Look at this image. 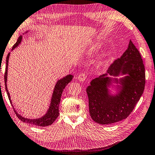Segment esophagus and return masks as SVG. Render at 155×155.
<instances>
[{
  "mask_svg": "<svg viewBox=\"0 0 155 155\" xmlns=\"http://www.w3.org/2000/svg\"><path fill=\"white\" fill-rule=\"evenodd\" d=\"M86 78H87V75L85 74H84V73H81V74L78 76V79L79 81H85Z\"/></svg>",
  "mask_w": 155,
  "mask_h": 155,
  "instance_id": "34e87169",
  "label": "esophagus"
}]
</instances>
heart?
Returning a JSON list of instances; mask_svg holds the SVG:
<instances>
[{"label": "heart", "mask_w": 155, "mask_h": 155, "mask_svg": "<svg viewBox=\"0 0 155 155\" xmlns=\"http://www.w3.org/2000/svg\"><path fill=\"white\" fill-rule=\"evenodd\" d=\"M102 47H103V44L100 42H95L91 44V46H90V48H88L87 50V53L89 54H93V53H96L98 51H99L102 48ZM101 63V64H103L104 61H100Z\"/></svg>", "instance_id": "b5f03b06"}]
</instances>
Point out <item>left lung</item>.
<instances>
[{
	"label": "left lung",
	"mask_w": 155,
	"mask_h": 155,
	"mask_svg": "<svg viewBox=\"0 0 155 155\" xmlns=\"http://www.w3.org/2000/svg\"><path fill=\"white\" fill-rule=\"evenodd\" d=\"M145 83L142 59L130 40L107 74L94 78L86 89L91 119L100 124H110L127 118L143 94Z\"/></svg>",
	"instance_id": "1"
}]
</instances>
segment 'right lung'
Instances as JSON below:
<instances>
[{
  "instance_id": "add662e5",
  "label": "right lung",
  "mask_w": 155,
  "mask_h": 155,
  "mask_svg": "<svg viewBox=\"0 0 155 155\" xmlns=\"http://www.w3.org/2000/svg\"><path fill=\"white\" fill-rule=\"evenodd\" d=\"M28 32V31H27L25 33H27ZM22 35H20L19 38H18V40L16 41L14 46H13V48L12 51H14V50L17 48V47L20 45L22 42ZM10 52L7 54V59H6V68H5V90L7 91V96H8L9 100L11 103L12 105L13 106V108H14L15 114H16L18 118L20 120H22L23 122L28 123L29 124H33L35 126H39V127H47V126L51 125L52 123H53L55 120L57 118V117L59 116V105L60 103V101H61V96L63 93V91H64V88L66 87V85L68 83L71 82V81L73 78V75L72 74H68L65 76V77L61 78V79H59L57 81V83L54 85L53 92L52 94L51 100V103H50V105L48 110L46 112V114H44L42 116L40 117H38V118H27V117H25L22 115H20L16 111V110L15 109L14 107V105L12 104V102L11 100V96H10L9 92L8 91V89H7V72H8V64H9V56H10Z\"/></svg>"
}]
</instances>
